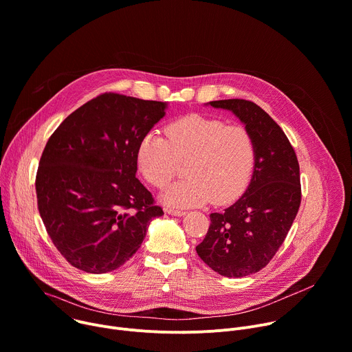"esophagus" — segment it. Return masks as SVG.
<instances>
[{
	"label": "esophagus",
	"mask_w": 352,
	"mask_h": 352,
	"mask_svg": "<svg viewBox=\"0 0 352 352\" xmlns=\"http://www.w3.org/2000/svg\"><path fill=\"white\" fill-rule=\"evenodd\" d=\"M166 212H167L168 214H171V216H178V217L185 216V212H184V210H179V209H170V208H167Z\"/></svg>",
	"instance_id": "obj_1"
}]
</instances>
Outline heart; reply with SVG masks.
<instances>
[{"label": "heart", "mask_w": 352, "mask_h": 352, "mask_svg": "<svg viewBox=\"0 0 352 352\" xmlns=\"http://www.w3.org/2000/svg\"><path fill=\"white\" fill-rule=\"evenodd\" d=\"M167 139L147 133L138 148V166L156 188H164L186 163L188 177L168 186L164 202L177 208L227 205L248 188L256 163L252 135L239 125L199 114L185 116L166 129Z\"/></svg>", "instance_id": "obj_1"}]
</instances>
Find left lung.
Masks as SVG:
<instances>
[{"instance_id":"left-lung-1","label":"left lung","mask_w":352,"mask_h":352,"mask_svg":"<svg viewBox=\"0 0 352 352\" xmlns=\"http://www.w3.org/2000/svg\"><path fill=\"white\" fill-rule=\"evenodd\" d=\"M209 104L239 118L254 138L256 163L245 193L224 212L210 214L196 252L219 274L243 277L267 266L294 223L300 205L299 164L283 129L258 104L242 98Z\"/></svg>"}]
</instances>
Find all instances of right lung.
I'll list each match as a JSON object with an SVG mask.
<instances>
[{"mask_svg":"<svg viewBox=\"0 0 352 352\" xmlns=\"http://www.w3.org/2000/svg\"><path fill=\"white\" fill-rule=\"evenodd\" d=\"M167 103L104 93L75 110L50 136L36 175L47 234L76 269L102 274L140 248L164 214L136 178L140 140Z\"/></svg>","mask_w":352,"mask_h":352,"instance_id":"1","label":"right lung"}]
</instances>
